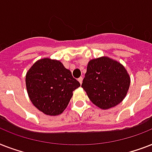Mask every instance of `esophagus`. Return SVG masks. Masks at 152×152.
<instances>
[{"mask_svg": "<svg viewBox=\"0 0 152 152\" xmlns=\"http://www.w3.org/2000/svg\"><path fill=\"white\" fill-rule=\"evenodd\" d=\"M78 81L80 82V84H81V83H82V82H83V77H82V76H81V77H80V78L78 79Z\"/></svg>", "mask_w": 152, "mask_h": 152, "instance_id": "1", "label": "esophagus"}]
</instances>
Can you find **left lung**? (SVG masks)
<instances>
[{"label":"left lung","instance_id":"8db88e82","mask_svg":"<svg viewBox=\"0 0 152 152\" xmlns=\"http://www.w3.org/2000/svg\"><path fill=\"white\" fill-rule=\"evenodd\" d=\"M129 85L130 77L125 67L102 57L88 62L81 87L95 106L106 110L124 99Z\"/></svg>","mask_w":152,"mask_h":152}]
</instances>
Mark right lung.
I'll list each match as a JSON object with an SVG mask.
<instances>
[{
    "mask_svg": "<svg viewBox=\"0 0 152 152\" xmlns=\"http://www.w3.org/2000/svg\"><path fill=\"white\" fill-rule=\"evenodd\" d=\"M26 86L33 105L47 115L56 116L65 110L80 83L61 62L44 58L28 70Z\"/></svg>",
    "mask_w": 152,
    "mask_h": 152,
    "instance_id": "1",
    "label": "right lung"
}]
</instances>
